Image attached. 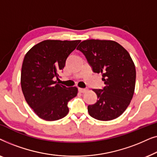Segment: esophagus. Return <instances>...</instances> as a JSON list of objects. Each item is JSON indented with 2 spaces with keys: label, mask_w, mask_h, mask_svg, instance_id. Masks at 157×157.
<instances>
[{
  "label": "esophagus",
  "mask_w": 157,
  "mask_h": 157,
  "mask_svg": "<svg viewBox=\"0 0 157 157\" xmlns=\"http://www.w3.org/2000/svg\"><path fill=\"white\" fill-rule=\"evenodd\" d=\"M87 91L86 89H82V88H78V91L80 92V93H84Z\"/></svg>",
  "instance_id": "34e87169"
}]
</instances>
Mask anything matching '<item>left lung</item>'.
<instances>
[{
    "instance_id": "left-lung-1",
    "label": "left lung",
    "mask_w": 157,
    "mask_h": 157,
    "mask_svg": "<svg viewBox=\"0 0 157 157\" xmlns=\"http://www.w3.org/2000/svg\"><path fill=\"white\" fill-rule=\"evenodd\" d=\"M94 73H101L105 86L94 89L98 100L88 106L89 115L100 121L117 119L132 99L136 68L128 51L113 40H86L77 47Z\"/></svg>"
}]
</instances>
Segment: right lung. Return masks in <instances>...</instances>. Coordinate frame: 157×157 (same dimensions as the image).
Listing matches in <instances>:
<instances>
[{
	"label": "right lung",
	"mask_w": 157,
	"mask_h": 157,
	"mask_svg": "<svg viewBox=\"0 0 157 157\" xmlns=\"http://www.w3.org/2000/svg\"><path fill=\"white\" fill-rule=\"evenodd\" d=\"M81 42L46 40L28 51L21 68V89L25 99L40 119L56 121L68 113V103L78 93L76 87L59 84V73L68 56Z\"/></svg>",
	"instance_id": "obj_1"
}]
</instances>
